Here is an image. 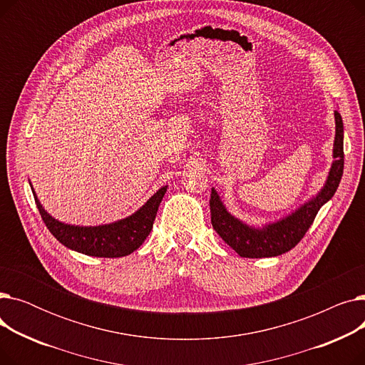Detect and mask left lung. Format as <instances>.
<instances>
[{"instance_id":"left-lung-1","label":"left lung","mask_w":365,"mask_h":365,"mask_svg":"<svg viewBox=\"0 0 365 365\" xmlns=\"http://www.w3.org/2000/svg\"><path fill=\"white\" fill-rule=\"evenodd\" d=\"M336 138L333 145V164L329 171L327 180L322 189L309 201L302 204L289 216L274 223H266L262 227H255L244 223L227 212L222 202L217 190L212 187L210 197V212H212V225L220 238L241 257L260 259L274 257L290 252L293 247L308 232L319 208L331 200L339 187L343 175V121L340 113L334 110Z\"/></svg>"}]
</instances>
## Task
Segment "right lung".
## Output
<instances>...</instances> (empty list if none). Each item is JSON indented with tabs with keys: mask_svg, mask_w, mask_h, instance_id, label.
Segmentation results:
<instances>
[{
	"mask_svg": "<svg viewBox=\"0 0 365 365\" xmlns=\"http://www.w3.org/2000/svg\"><path fill=\"white\" fill-rule=\"evenodd\" d=\"M165 192L167 186H163L138 212L125 219L99 226H75L51 217L36 198L32 187L36 207L53 237L71 250L94 257H123L138 250L152 231L153 220Z\"/></svg>",
	"mask_w": 365,
	"mask_h": 365,
	"instance_id": "1",
	"label": "right lung"
}]
</instances>
